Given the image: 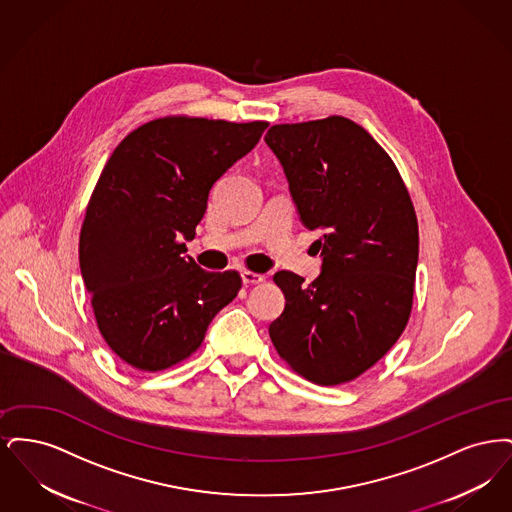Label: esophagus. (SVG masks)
I'll list each match as a JSON object with an SVG mask.
<instances>
[{
    "label": "esophagus",
    "instance_id": "34e87169",
    "mask_svg": "<svg viewBox=\"0 0 512 512\" xmlns=\"http://www.w3.org/2000/svg\"><path fill=\"white\" fill-rule=\"evenodd\" d=\"M242 280H244L245 286H255V284L265 282V276L257 274V272H251V270H244L242 272Z\"/></svg>",
    "mask_w": 512,
    "mask_h": 512
}]
</instances>
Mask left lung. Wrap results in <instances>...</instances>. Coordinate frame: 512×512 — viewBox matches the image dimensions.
<instances>
[{
    "label": "left lung",
    "mask_w": 512,
    "mask_h": 512,
    "mask_svg": "<svg viewBox=\"0 0 512 512\" xmlns=\"http://www.w3.org/2000/svg\"><path fill=\"white\" fill-rule=\"evenodd\" d=\"M301 222L318 230L322 272L309 286L280 270L284 313L268 326L278 355L318 386L376 365L413 309L418 222L390 155L345 117L274 124L265 136Z\"/></svg>",
    "instance_id": "1"
}]
</instances>
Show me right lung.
Masks as SVG:
<instances>
[{"instance_id": "1", "label": "right lung", "mask_w": 512, "mask_h": 512, "mask_svg": "<svg viewBox=\"0 0 512 512\" xmlns=\"http://www.w3.org/2000/svg\"><path fill=\"white\" fill-rule=\"evenodd\" d=\"M268 122L163 117L132 130L105 163L80 230V272L99 332L126 365L157 372L197 351L242 288L236 270L184 257L213 184Z\"/></svg>"}]
</instances>
